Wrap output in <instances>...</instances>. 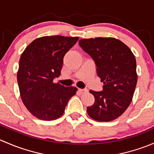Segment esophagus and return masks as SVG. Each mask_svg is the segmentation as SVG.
I'll return each mask as SVG.
<instances>
[{"mask_svg": "<svg viewBox=\"0 0 154 154\" xmlns=\"http://www.w3.org/2000/svg\"><path fill=\"white\" fill-rule=\"evenodd\" d=\"M79 92L80 94H83V93L88 92V90L87 89H79Z\"/></svg>", "mask_w": 154, "mask_h": 154, "instance_id": "esophagus-1", "label": "esophagus"}]
</instances>
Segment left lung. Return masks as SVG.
<instances>
[{
	"instance_id": "left-lung-1",
	"label": "left lung",
	"mask_w": 154,
	"mask_h": 154,
	"mask_svg": "<svg viewBox=\"0 0 154 154\" xmlns=\"http://www.w3.org/2000/svg\"><path fill=\"white\" fill-rule=\"evenodd\" d=\"M79 44L95 61L103 91L90 90L95 102L87 107L88 115L98 122H110L129 107L136 83V61L131 49L114 38L81 39Z\"/></svg>"
}]
</instances>
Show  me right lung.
Here are the masks:
<instances>
[{
  "mask_svg": "<svg viewBox=\"0 0 154 154\" xmlns=\"http://www.w3.org/2000/svg\"><path fill=\"white\" fill-rule=\"evenodd\" d=\"M79 37L44 36L31 42L20 56L17 73L20 95L32 115L45 121L55 120L64 114L75 87L54 83L59 77L64 55Z\"/></svg>",
  "mask_w": 154,
  "mask_h": 154,
  "instance_id": "obj_1",
  "label": "right lung"
}]
</instances>
